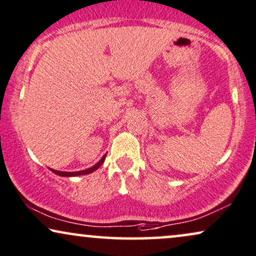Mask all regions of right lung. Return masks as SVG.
<instances>
[{"label":"right lung","mask_w":256,"mask_h":256,"mask_svg":"<svg viewBox=\"0 0 256 256\" xmlns=\"http://www.w3.org/2000/svg\"><path fill=\"white\" fill-rule=\"evenodd\" d=\"M104 158H106V155L101 158V160L98 162V164H94L90 168L84 169V170H80V172H60V170H55V169H50V170L52 172H55L56 175H60V176H68L69 178V176H78V175H87V174H90V172L96 170V169H98L100 166L104 164Z\"/></svg>","instance_id":"obj_1"}]
</instances>
